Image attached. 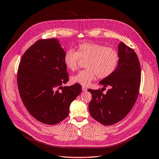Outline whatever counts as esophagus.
Returning a JSON list of instances; mask_svg holds the SVG:
<instances>
[{"instance_id": "1", "label": "esophagus", "mask_w": 159, "mask_h": 159, "mask_svg": "<svg viewBox=\"0 0 159 159\" xmlns=\"http://www.w3.org/2000/svg\"><path fill=\"white\" fill-rule=\"evenodd\" d=\"M82 90L84 92V91H87V88L84 87H82Z\"/></svg>"}]
</instances>
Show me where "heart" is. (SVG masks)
<instances>
[{"instance_id":"heart-1","label":"heart","mask_w":159,"mask_h":159,"mask_svg":"<svg viewBox=\"0 0 159 159\" xmlns=\"http://www.w3.org/2000/svg\"><path fill=\"white\" fill-rule=\"evenodd\" d=\"M119 53L116 49L105 45L83 43L80 44L76 51L69 49L65 53L63 61L68 69L75 71L78 69L80 59L86 61V69L72 76L73 83L88 86L98 76L103 79L111 76L116 70L119 61Z\"/></svg>"}]
</instances>
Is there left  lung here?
I'll list each match as a JSON object with an SVG mask.
<instances>
[{
  "label": "left lung",
  "mask_w": 159,
  "mask_h": 159,
  "mask_svg": "<svg viewBox=\"0 0 159 159\" xmlns=\"http://www.w3.org/2000/svg\"><path fill=\"white\" fill-rule=\"evenodd\" d=\"M119 61L116 70L99 83L102 89H88L92 94L90 114L103 125L119 122L127 115L137 101L140 84V66L134 50L121 42L119 45ZM110 86L106 94L102 91Z\"/></svg>",
  "instance_id": "obj_1"
}]
</instances>
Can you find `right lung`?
<instances>
[{"instance_id":"1","label":"right lung","mask_w":159,"mask_h":159,"mask_svg":"<svg viewBox=\"0 0 159 159\" xmlns=\"http://www.w3.org/2000/svg\"><path fill=\"white\" fill-rule=\"evenodd\" d=\"M65 53L57 39H41L26 50L19 63L17 84L22 101L35 119L46 125L66 119L71 102L82 90L76 83L62 87L69 80Z\"/></svg>"}]
</instances>
